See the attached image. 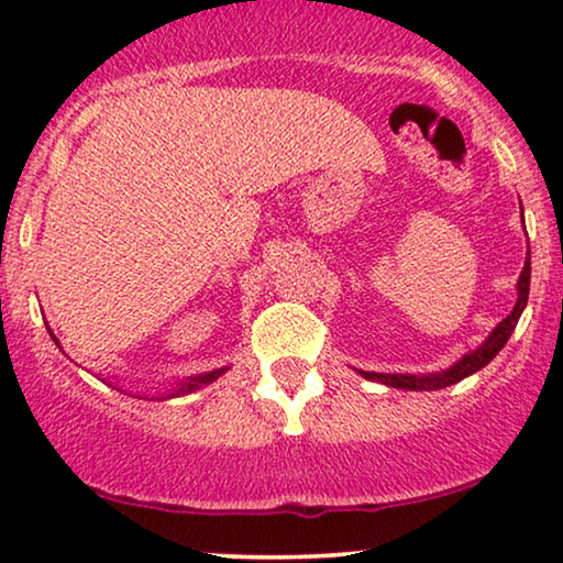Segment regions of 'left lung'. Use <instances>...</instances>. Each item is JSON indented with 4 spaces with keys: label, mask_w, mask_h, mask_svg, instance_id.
Segmentation results:
<instances>
[{
    "label": "left lung",
    "mask_w": 563,
    "mask_h": 563,
    "mask_svg": "<svg viewBox=\"0 0 563 563\" xmlns=\"http://www.w3.org/2000/svg\"><path fill=\"white\" fill-rule=\"evenodd\" d=\"M528 291H530V251H528V261L526 266H522V274H520V282H518V305H515V310L507 314V318L499 322V325L492 330V335L484 341L479 349L468 353L459 361L456 366H451L449 372L443 374H430V376H407V374H372V372H361L366 376V379H374V382H382L387 384V387H395V389H412V391H420V389H443L449 387V384H456L461 379H466L468 374L479 372L489 364L492 358L497 356L499 351L505 349V343L510 341L515 325H518L522 310H526L528 305Z\"/></svg>",
    "instance_id": "obj_1"
}]
</instances>
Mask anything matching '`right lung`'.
<instances>
[{
  "instance_id": "1",
  "label": "right lung",
  "mask_w": 563,
  "mask_h": 563,
  "mask_svg": "<svg viewBox=\"0 0 563 563\" xmlns=\"http://www.w3.org/2000/svg\"><path fill=\"white\" fill-rule=\"evenodd\" d=\"M51 338H53V341H56V335H53V333H51ZM56 343H58V341H56ZM222 372H225V368H214V372H210V374H199V376H189V382H184V387H179V389H176V391H174V395H184V391L199 389V387H202V384H210V382H214V379H218V376H220ZM174 395H172V397H174Z\"/></svg>"
}]
</instances>
